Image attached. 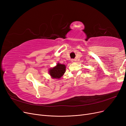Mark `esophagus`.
Returning a JSON list of instances; mask_svg holds the SVG:
<instances>
[{
	"label": "esophagus",
	"instance_id": "esophagus-1",
	"mask_svg": "<svg viewBox=\"0 0 126 126\" xmlns=\"http://www.w3.org/2000/svg\"><path fill=\"white\" fill-rule=\"evenodd\" d=\"M76 61V59H71V62H75Z\"/></svg>",
	"mask_w": 126,
	"mask_h": 126
}]
</instances>
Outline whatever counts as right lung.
I'll return each mask as SVG.
<instances>
[{"mask_svg":"<svg viewBox=\"0 0 126 126\" xmlns=\"http://www.w3.org/2000/svg\"><path fill=\"white\" fill-rule=\"evenodd\" d=\"M66 71V66L63 64L58 63L54 68H50L49 70V74L54 79H60Z\"/></svg>","mask_w":126,"mask_h":126,"instance_id":"obj_1","label":"right lung"}]
</instances>
